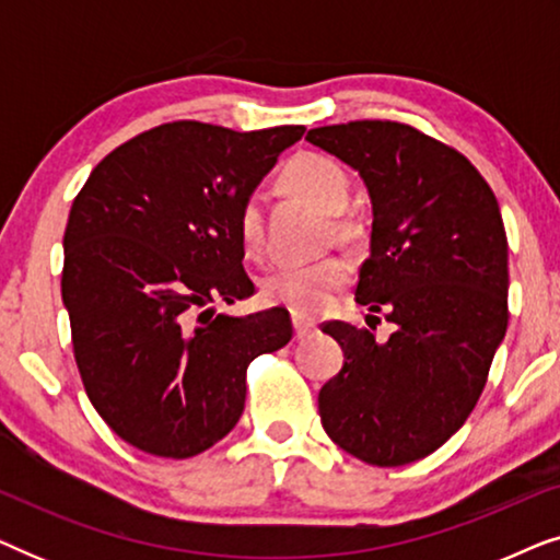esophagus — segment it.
Here are the masks:
<instances>
[{"label":"esophagus","instance_id":"34e87169","mask_svg":"<svg viewBox=\"0 0 560 560\" xmlns=\"http://www.w3.org/2000/svg\"><path fill=\"white\" fill-rule=\"evenodd\" d=\"M293 328H295V339H305V336H311L316 331V324L303 316H293Z\"/></svg>","mask_w":560,"mask_h":560}]
</instances>
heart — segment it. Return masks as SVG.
<instances>
[{
	"mask_svg": "<svg viewBox=\"0 0 560 560\" xmlns=\"http://www.w3.org/2000/svg\"><path fill=\"white\" fill-rule=\"evenodd\" d=\"M282 180L293 194L303 196L316 209L339 213L349 201V175L336 160L316 152H301L290 158ZM236 232L247 255H259L265 247V213L262 198L247 196L236 213ZM349 278V265L341 257H320L313 262H280L262 280V298L267 303L313 316L324 311L331 295Z\"/></svg>",
	"mask_w": 560,
	"mask_h": 560,
	"instance_id": "obj_1",
	"label": "heart"
}]
</instances>
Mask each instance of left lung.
<instances>
[{"instance_id":"1","label":"left lung","mask_w":560,"mask_h":560,"mask_svg":"<svg viewBox=\"0 0 560 560\" xmlns=\"http://www.w3.org/2000/svg\"><path fill=\"white\" fill-rule=\"evenodd\" d=\"M305 140L354 167L370 190L357 303L395 324L387 341L324 324L343 366L320 387V423L359 462L412 464L464 425L508 331L500 206L462 152L410 125L362 119L316 127Z\"/></svg>"}]
</instances>
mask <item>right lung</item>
Returning a JSON list of instances; mask_svg holds the SVG:
<instances>
[{"mask_svg": "<svg viewBox=\"0 0 560 560\" xmlns=\"http://www.w3.org/2000/svg\"><path fill=\"white\" fill-rule=\"evenodd\" d=\"M303 132L171 121L109 152L75 196L60 278L75 364L98 416L144 454L188 458L224 439L252 359L293 336L285 308L213 303L255 293L236 213Z\"/></svg>", "mask_w": 560, "mask_h": 560, "instance_id": "right-lung-1", "label": "right lung"}]
</instances>
